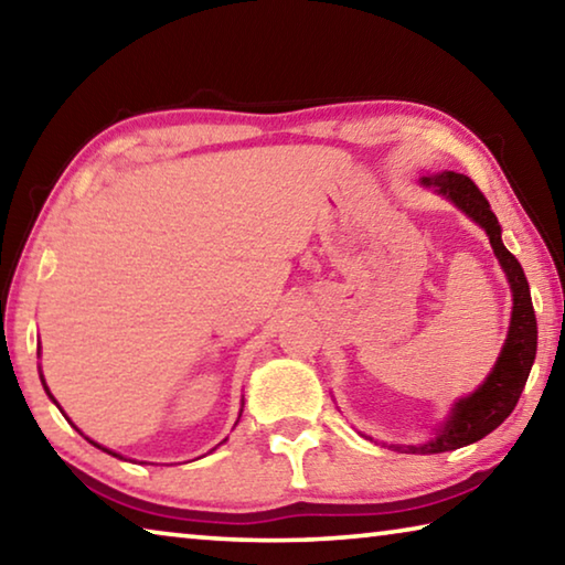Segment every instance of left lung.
<instances>
[{
    "mask_svg": "<svg viewBox=\"0 0 565 565\" xmlns=\"http://www.w3.org/2000/svg\"><path fill=\"white\" fill-rule=\"evenodd\" d=\"M420 181L426 186H438V194L451 199L463 214H468L478 226L486 228L495 259L501 262L513 291L509 337H505L501 356L495 361L489 379L471 396L458 401L451 408V416L438 428V434L431 441L418 446H391L401 454H444L473 441H481L483 436H489L493 428H499L511 416V411L519 404L521 391L531 374L535 343H539V327H535L529 281H525L519 259L503 246L501 224L491 212L489 199L481 194V189L468 177L456 174V171H441V174L424 177Z\"/></svg>",
    "mask_w": 565,
    "mask_h": 565,
    "instance_id": "left-lung-1",
    "label": "left lung"
}]
</instances>
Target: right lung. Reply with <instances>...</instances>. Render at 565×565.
Segmentation results:
<instances>
[{
    "instance_id": "1",
    "label": "right lung",
    "mask_w": 565,
    "mask_h": 565,
    "mask_svg": "<svg viewBox=\"0 0 565 565\" xmlns=\"http://www.w3.org/2000/svg\"><path fill=\"white\" fill-rule=\"evenodd\" d=\"M42 384H44V381H42ZM44 391H46V394H50V388H46V384H44ZM50 398L54 401V396H52V394H50ZM54 404H56V401H54ZM92 444H94V441H92ZM94 446H97V448H102V451H107V454H111V456H117V458H121L119 454H114V451H109V448H104V446H99V444H94Z\"/></svg>"
}]
</instances>
